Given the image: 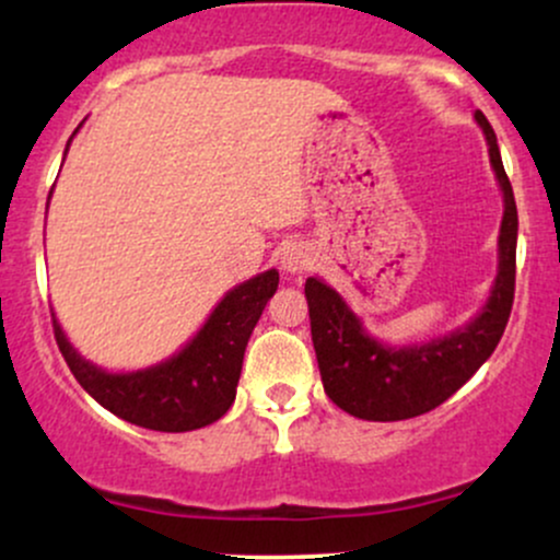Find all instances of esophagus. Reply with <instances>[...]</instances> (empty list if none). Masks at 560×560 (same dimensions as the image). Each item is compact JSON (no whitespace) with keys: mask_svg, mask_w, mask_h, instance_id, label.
Masks as SVG:
<instances>
[{"mask_svg":"<svg viewBox=\"0 0 560 560\" xmlns=\"http://www.w3.org/2000/svg\"><path fill=\"white\" fill-rule=\"evenodd\" d=\"M307 266H311V255H307V249L289 247L284 249V255H281V268H284L287 273H302Z\"/></svg>","mask_w":560,"mask_h":560,"instance_id":"34e87169","label":"esophagus"}]
</instances>
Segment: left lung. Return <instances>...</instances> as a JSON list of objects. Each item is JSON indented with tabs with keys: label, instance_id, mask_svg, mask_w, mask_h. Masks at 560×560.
I'll use <instances>...</instances> for the list:
<instances>
[{
	"label": "left lung",
	"instance_id": "1",
	"mask_svg": "<svg viewBox=\"0 0 560 560\" xmlns=\"http://www.w3.org/2000/svg\"><path fill=\"white\" fill-rule=\"evenodd\" d=\"M490 144V163L505 197L500 266L492 294L471 324L427 345L387 347L369 337L345 300L320 279L305 281L311 334L329 400L365 421H402L429 413L455 395L492 355L511 318L516 292L518 213L500 160L498 137L485 113H474Z\"/></svg>",
	"mask_w": 560,
	"mask_h": 560
}]
</instances>
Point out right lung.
Segmentation results:
<instances>
[{
    "instance_id": "1",
    "label": "right lung",
    "mask_w": 560,
    "mask_h": 560,
    "mask_svg": "<svg viewBox=\"0 0 560 560\" xmlns=\"http://www.w3.org/2000/svg\"><path fill=\"white\" fill-rule=\"evenodd\" d=\"M276 287V271L234 287L178 355L133 374H107L83 361L52 316L55 339L68 369L102 408L152 432H191L221 419L234 402L244 347Z\"/></svg>"
}]
</instances>
